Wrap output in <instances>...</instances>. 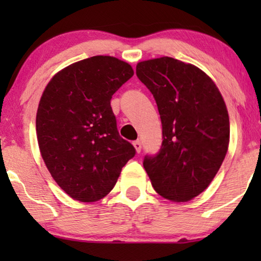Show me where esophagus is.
Returning a JSON list of instances; mask_svg holds the SVG:
<instances>
[{
  "mask_svg": "<svg viewBox=\"0 0 261 261\" xmlns=\"http://www.w3.org/2000/svg\"><path fill=\"white\" fill-rule=\"evenodd\" d=\"M133 145H134L135 149H137V152H138V153H140V152H141V147H142V145H141V141H140V140H137V141H134V142H133Z\"/></svg>",
  "mask_w": 261,
  "mask_h": 261,
  "instance_id": "34e87169",
  "label": "esophagus"
}]
</instances>
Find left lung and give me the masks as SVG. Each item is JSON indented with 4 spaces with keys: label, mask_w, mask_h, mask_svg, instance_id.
I'll use <instances>...</instances> for the list:
<instances>
[{
    "label": "left lung",
    "mask_w": 261,
    "mask_h": 261,
    "mask_svg": "<svg viewBox=\"0 0 261 261\" xmlns=\"http://www.w3.org/2000/svg\"><path fill=\"white\" fill-rule=\"evenodd\" d=\"M137 76L152 92L163 126L159 152L144 158L146 172L164 198L190 201L208 188L226 156V103L203 71L170 57L139 63Z\"/></svg>",
    "instance_id": "left-lung-1"
}]
</instances>
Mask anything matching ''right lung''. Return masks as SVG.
Listing matches in <instances>:
<instances>
[{
	"label": "right lung",
	"instance_id": "1",
	"mask_svg": "<svg viewBox=\"0 0 261 261\" xmlns=\"http://www.w3.org/2000/svg\"><path fill=\"white\" fill-rule=\"evenodd\" d=\"M134 74L129 64L109 56L81 60L52 78L37 113L41 156L70 197L95 202L108 195L135 155L120 137L110 99Z\"/></svg>",
	"mask_w": 261,
	"mask_h": 261
}]
</instances>
